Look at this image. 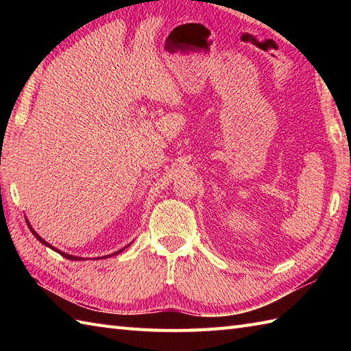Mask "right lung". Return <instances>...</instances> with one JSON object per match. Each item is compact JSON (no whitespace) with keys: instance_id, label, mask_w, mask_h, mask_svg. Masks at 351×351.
I'll list each match as a JSON object with an SVG mask.
<instances>
[{"instance_id":"1","label":"right lung","mask_w":351,"mask_h":351,"mask_svg":"<svg viewBox=\"0 0 351 351\" xmlns=\"http://www.w3.org/2000/svg\"><path fill=\"white\" fill-rule=\"evenodd\" d=\"M27 225H28V228H29V230H32V232H33V235L37 238V240H39L43 245H47V247H49V249H52V250H56L57 253H60V255L63 256V258H66V259H71V261H81V259H83V258H81V256H73V255H69V253H64V252H62V250H58V249H56L54 247V245H51L48 241H45L43 240V238L39 235V234H37L36 232V230L32 228V225H29V223H28V220H27ZM130 245V244H128ZM128 245H126V247H128ZM126 247H123V249H121V250H119V252H122V250H125ZM119 252H114L113 253V255H107V256H102V258H108V256H114V255H117V253Z\"/></svg>"}]
</instances>
